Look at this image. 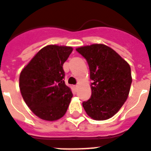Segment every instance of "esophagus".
<instances>
[{
    "instance_id": "34e87169",
    "label": "esophagus",
    "mask_w": 151,
    "mask_h": 151,
    "mask_svg": "<svg viewBox=\"0 0 151 151\" xmlns=\"http://www.w3.org/2000/svg\"><path fill=\"white\" fill-rule=\"evenodd\" d=\"M74 88H75V90H76V91L78 90V85H75V86H74Z\"/></svg>"
}]
</instances>
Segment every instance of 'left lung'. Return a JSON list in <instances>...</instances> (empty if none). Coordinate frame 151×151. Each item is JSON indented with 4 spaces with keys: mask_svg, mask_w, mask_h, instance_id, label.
<instances>
[{
    "mask_svg": "<svg viewBox=\"0 0 151 151\" xmlns=\"http://www.w3.org/2000/svg\"><path fill=\"white\" fill-rule=\"evenodd\" d=\"M90 69L91 97L82 103L88 116L106 120L120 110L127 100L132 82L129 64L110 47L93 44L77 47Z\"/></svg>",
    "mask_w": 151,
    "mask_h": 151,
    "instance_id": "8db88e82",
    "label": "left lung"
}]
</instances>
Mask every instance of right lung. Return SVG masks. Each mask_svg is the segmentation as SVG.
I'll return each instance as SVG.
<instances>
[{
	"label": "right lung",
	"mask_w": 151,
	"mask_h": 151,
	"mask_svg": "<svg viewBox=\"0 0 151 151\" xmlns=\"http://www.w3.org/2000/svg\"><path fill=\"white\" fill-rule=\"evenodd\" d=\"M73 50L69 46L47 45L21 71L22 98L35 115L43 120L60 119L70 104L73 93L64 82L63 65Z\"/></svg>",
	"instance_id": "add662e5"
}]
</instances>
